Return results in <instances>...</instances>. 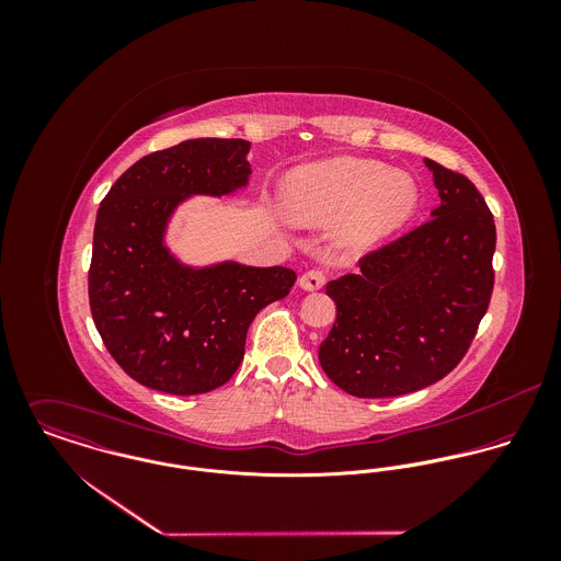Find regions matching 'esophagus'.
Instances as JSON below:
<instances>
[{
	"label": "esophagus",
	"mask_w": 561,
	"mask_h": 561,
	"mask_svg": "<svg viewBox=\"0 0 561 561\" xmlns=\"http://www.w3.org/2000/svg\"><path fill=\"white\" fill-rule=\"evenodd\" d=\"M323 283H325V276H323V272H320V270H309L298 280L300 289H305V291H318V289L323 287Z\"/></svg>",
	"instance_id": "obj_1"
}]
</instances>
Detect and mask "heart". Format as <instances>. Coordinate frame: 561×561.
<instances>
[{
	"label": "heart",
	"instance_id": "b5f03b06",
	"mask_svg": "<svg viewBox=\"0 0 561 561\" xmlns=\"http://www.w3.org/2000/svg\"><path fill=\"white\" fill-rule=\"evenodd\" d=\"M412 174L382 161L334 158L289 174L285 211L305 227L336 225L343 252H367L401 231L419 211Z\"/></svg>",
	"mask_w": 561,
	"mask_h": 561
}]
</instances>
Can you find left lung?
<instances>
[{"instance_id": "obj_1", "label": "left lung", "mask_w": 561, "mask_h": 561, "mask_svg": "<svg viewBox=\"0 0 561 561\" xmlns=\"http://www.w3.org/2000/svg\"><path fill=\"white\" fill-rule=\"evenodd\" d=\"M423 161L440 196L432 220L325 287L336 320L320 345L321 369L354 398H398L445 378L490 302L492 214L465 174Z\"/></svg>"}]
</instances>
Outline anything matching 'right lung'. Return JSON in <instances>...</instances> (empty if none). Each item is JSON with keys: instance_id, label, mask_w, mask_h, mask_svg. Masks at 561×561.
Masks as SVG:
<instances>
[{"instance_id": "obj_1", "label": "right lung", "mask_w": 561, "mask_h": 561, "mask_svg": "<svg viewBox=\"0 0 561 561\" xmlns=\"http://www.w3.org/2000/svg\"><path fill=\"white\" fill-rule=\"evenodd\" d=\"M250 142L194 138L156 151L110 187L92 238L88 298L114 360L170 396L209 393L233 378L248 325L285 298L296 272L225 259L185 263L168 243L176 209L194 196H233L252 174Z\"/></svg>"}]
</instances>
